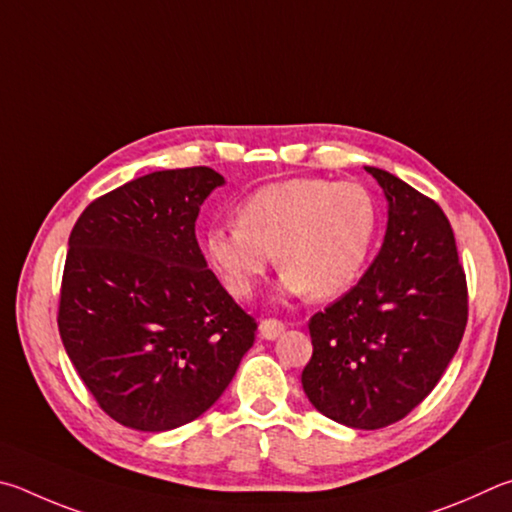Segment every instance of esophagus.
<instances>
[{"label": "esophagus", "mask_w": 512, "mask_h": 512, "mask_svg": "<svg viewBox=\"0 0 512 512\" xmlns=\"http://www.w3.org/2000/svg\"><path fill=\"white\" fill-rule=\"evenodd\" d=\"M285 330V324L281 319H263L261 326H258V333L263 339H276Z\"/></svg>", "instance_id": "1"}]
</instances>
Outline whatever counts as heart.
Listing matches in <instances>:
<instances>
[{"label": "heart", "mask_w": 512, "mask_h": 512, "mask_svg": "<svg viewBox=\"0 0 512 512\" xmlns=\"http://www.w3.org/2000/svg\"><path fill=\"white\" fill-rule=\"evenodd\" d=\"M375 233L378 206L362 184L294 177L251 193L238 222L211 224L204 254L236 299L254 297L276 251L285 292L333 299L362 276Z\"/></svg>", "instance_id": "obj_1"}]
</instances>
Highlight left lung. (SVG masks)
Segmentation results:
<instances>
[{
	"mask_svg": "<svg viewBox=\"0 0 512 512\" xmlns=\"http://www.w3.org/2000/svg\"><path fill=\"white\" fill-rule=\"evenodd\" d=\"M366 170L389 200L387 233L360 283L312 315L301 384L335 423L382 429L441 380L468 324V283L441 206L387 170Z\"/></svg>",
	"mask_w": 512,
	"mask_h": 512,
	"instance_id": "left-lung-1",
	"label": "left lung"
}]
</instances>
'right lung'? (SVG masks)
<instances>
[{
	"instance_id": "right-lung-1",
	"label": "right lung",
	"mask_w": 512,
	"mask_h": 512,
	"mask_svg": "<svg viewBox=\"0 0 512 512\" xmlns=\"http://www.w3.org/2000/svg\"><path fill=\"white\" fill-rule=\"evenodd\" d=\"M213 168L157 170L87 206L69 236L58 330L107 416L166 432L202 416L256 339L195 238Z\"/></svg>"
}]
</instances>
